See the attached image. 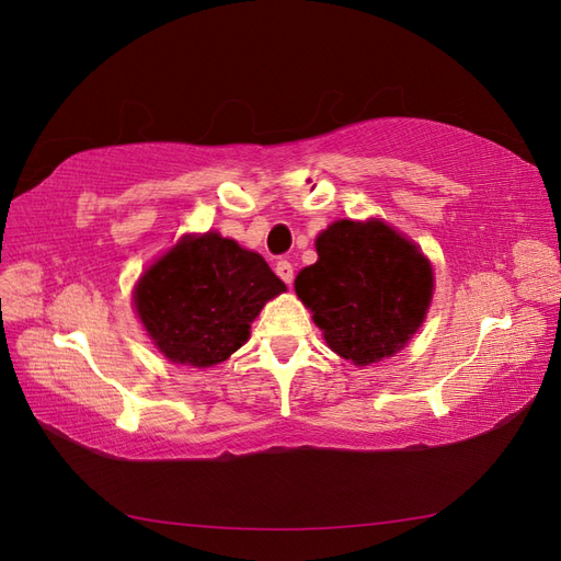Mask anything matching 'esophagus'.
Wrapping results in <instances>:
<instances>
[{"label":"esophagus","mask_w":561,"mask_h":561,"mask_svg":"<svg viewBox=\"0 0 561 561\" xmlns=\"http://www.w3.org/2000/svg\"><path fill=\"white\" fill-rule=\"evenodd\" d=\"M276 274H278L287 285H293V280H295V268H293L290 262L280 260V262L276 264Z\"/></svg>","instance_id":"obj_1"}]
</instances>
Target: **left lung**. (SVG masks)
I'll list each match as a JSON object with an SVG mask.
<instances>
[{
  "label": "left lung",
  "instance_id": "1",
  "mask_svg": "<svg viewBox=\"0 0 561 561\" xmlns=\"http://www.w3.org/2000/svg\"><path fill=\"white\" fill-rule=\"evenodd\" d=\"M318 262L299 271L297 297L328 346L355 365L400 351L423 322L433 271L421 250L388 225L342 219L316 241Z\"/></svg>",
  "mask_w": 561,
  "mask_h": 561
}]
</instances>
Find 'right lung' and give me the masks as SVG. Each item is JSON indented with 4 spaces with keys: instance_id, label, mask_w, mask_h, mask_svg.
<instances>
[{
    "instance_id": "1",
    "label": "right lung",
    "mask_w": 561,
    "mask_h": 561,
    "mask_svg": "<svg viewBox=\"0 0 561 561\" xmlns=\"http://www.w3.org/2000/svg\"><path fill=\"white\" fill-rule=\"evenodd\" d=\"M283 290L262 254L219 233L186 236L147 268L135 309L165 358L210 367L248 342L250 322Z\"/></svg>"
}]
</instances>
